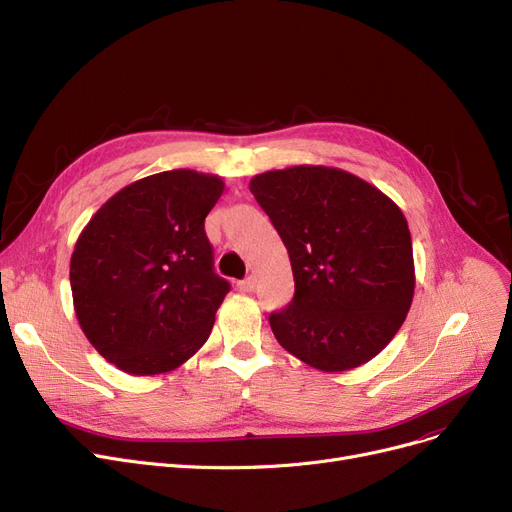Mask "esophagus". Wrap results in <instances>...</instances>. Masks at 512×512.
Here are the masks:
<instances>
[{"mask_svg": "<svg viewBox=\"0 0 512 512\" xmlns=\"http://www.w3.org/2000/svg\"><path fill=\"white\" fill-rule=\"evenodd\" d=\"M255 284H257V280H255L253 276L244 278V280L238 282V291H240V293H253V291H255Z\"/></svg>", "mask_w": 512, "mask_h": 512, "instance_id": "obj_1", "label": "esophagus"}]
</instances>
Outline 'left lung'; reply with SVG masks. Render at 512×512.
I'll use <instances>...</instances> for the list:
<instances>
[{"instance_id":"obj_1","label":"left lung","mask_w":512,"mask_h":512,"mask_svg":"<svg viewBox=\"0 0 512 512\" xmlns=\"http://www.w3.org/2000/svg\"><path fill=\"white\" fill-rule=\"evenodd\" d=\"M291 257L295 297L270 314L276 341L322 372L379 355L414 297L408 221L391 198L337 167L265 171L249 184Z\"/></svg>"}]
</instances>
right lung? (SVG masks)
Wrapping results in <instances>:
<instances>
[{
	"mask_svg": "<svg viewBox=\"0 0 512 512\" xmlns=\"http://www.w3.org/2000/svg\"><path fill=\"white\" fill-rule=\"evenodd\" d=\"M221 192L219 175L154 173L110 196L83 228L71 257L73 305L106 362L152 376L205 345L230 291L205 234Z\"/></svg>",
	"mask_w": 512,
	"mask_h": 512,
	"instance_id": "add662e5",
	"label": "right lung"
}]
</instances>
